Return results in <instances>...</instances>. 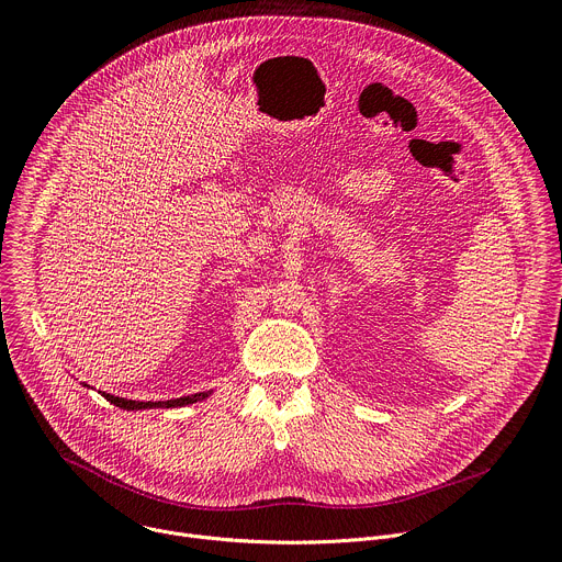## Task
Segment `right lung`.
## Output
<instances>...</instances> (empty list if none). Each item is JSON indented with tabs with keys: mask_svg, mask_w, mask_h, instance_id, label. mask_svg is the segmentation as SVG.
I'll list each match as a JSON object with an SVG mask.
<instances>
[{
	"mask_svg": "<svg viewBox=\"0 0 562 562\" xmlns=\"http://www.w3.org/2000/svg\"><path fill=\"white\" fill-rule=\"evenodd\" d=\"M82 386H89L82 382ZM111 405L126 409V412H139V409H173V407H187L193 403H200V400H206L213 391H200V393H191V395H182V397H171V400H148V403H139V400H128V397H120V395H111L100 391Z\"/></svg>",
	"mask_w": 562,
	"mask_h": 562,
	"instance_id": "add662e5",
	"label": "right lung"
}]
</instances>
